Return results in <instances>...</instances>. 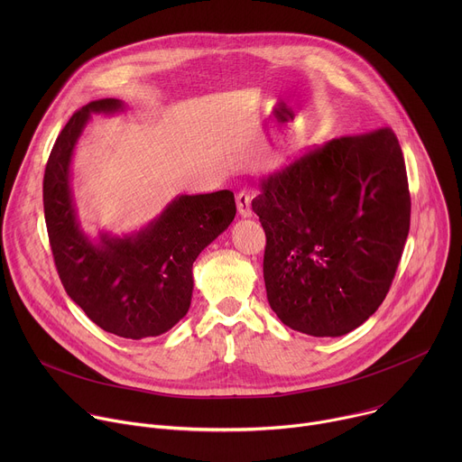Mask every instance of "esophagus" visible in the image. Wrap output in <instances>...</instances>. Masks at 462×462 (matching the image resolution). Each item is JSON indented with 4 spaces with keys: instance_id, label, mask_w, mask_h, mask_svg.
Instances as JSON below:
<instances>
[{
    "instance_id": "1",
    "label": "esophagus",
    "mask_w": 462,
    "mask_h": 462,
    "mask_svg": "<svg viewBox=\"0 0 462 462\" xmlns=\"http://www.w3.org/2000/svg\"><path fill=\"white\" fill-rule=\"evenodd\" d=\"M252 199L246 191H239L236 195V205H237V212L241 217H250L252 216Z\"/></svg>"
}]
</instances>
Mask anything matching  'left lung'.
Returning <instances> with one entry per match:
<instances>
[{"mask_svg":"<svg viewBox=\"0 0 462 462\" xmlns=\"http://www.w3.org/2000/svg\"><path fill=\"white\" fill-rule=\"evenodd\" d=\"M267 236L263 278L278 318L310 337H342L383 301L410 232L397 135L382 127L314 146L257 184Z\"/></svg>","mask_w":462,"mask_h":462,"instance_id":"obj_1","label":"left lung"}]
</instances>
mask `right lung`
<instances>
[{
    "mask_svg": "<svg viewBox=\"0 0 462 462\" xmlns=\"http://www.w3.org/2000/svg\"><path fill=\"white\" fill-rule=\"evenodd\" d=\"M120 109L116 98L93 100L65 124L45 166L43 212L65 292L104 331L141 340L166 333L186 316L193 261L234 221L236 201L230 189L180 195L141 232L91 241L77 219L71 157L91 113Z\"/></svg>",
    "mask_w": 462,
    "mask_h": 462,
    "instance_id": "add662e5",
    "label": "right lung"
}]
</instances>
